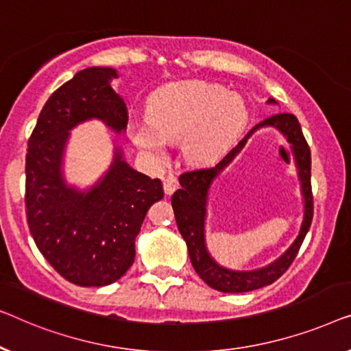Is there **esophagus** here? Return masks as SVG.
Instances as JSON below:
<instances>
[{"mask_svg": "<svg viewBox=\"0 0 351 351\" xmlns=\"http://www.w3.org/2000/svg\"><path fill=\"white\" fill-rule=\"evenodd\" d=\"M178 189V180L175 176H167L164 180V192L165 195H171Z\"/></svg>", "mask_w": 351, "mask_h": 351, "instance_id": "obj_1", "label": "esophagus"}]
</instances>
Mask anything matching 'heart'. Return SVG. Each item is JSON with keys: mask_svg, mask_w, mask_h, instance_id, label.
<instances>
[{"mask_svg": "<svg viewBox=\"0 0 351 351\" xmlns=\"http://www.w3.org/2000/svg\"><path fill=\"white\" fill-rule=\"evenodd\" d=\"M245 117L235 93L206 82H181L160 87L147 101V122L128 127L133 145L152 160L167 157L165 141H180L189 162H206L219 154Z\"/></svg>", "mask_w": 351, "mask_h": 351, "instance_id": "1", "label": "heart"}]
</instances>
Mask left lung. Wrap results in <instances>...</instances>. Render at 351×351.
<instances>
[{
  "instance_id": "8db88e82",
  "label": "left lung",
  "mask_w": 351,
  "mask_h": 351,
  "mask_svg": "<svg viewBox=\"0 0 351 351\" xmlns=\"http://www.w3.org/2000/svg\"><path fill=\"white\" fill-rule=\"evenodd\" d=\"M267 103H274L275 105L276 101L274 98H269ZM263 126L276 128L291 145L301 181V191L304 197V219L301 225L300 235L290 248L274 263L254 271H230L216 263L206 248L204 221L208 192L210 182L215 179V176L243 149L247 138L258 128ZM310 170H312V156H310V147L307 141H305L298 117L289 114V112H278V114L270 116L263 122H259V124H256L216 165L184 171L180 176L181 189H178L171 195V206H173L175 211L176 224L187 245L192 267L195 269V272L199 274L200 278L210 288L218 289L221 293H248V291L272 285L274 281L278 280L288 270L289 265L293 264L295 254H298L300 245H302L305 235H307L313 218V195L312 184H310Z\"/></svg>"
}]
</instances>
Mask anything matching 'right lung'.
Listing matches in <instances>:
<instances>
[{
	"label": "right lung",
	"mask_w": 351,
	"mask_h": 351,
	"mask_svg": "<svg viewBox=\"0 0 351 351\" xmlns=\"http://www.w3.org/2000/svg\"><path fill=\"white\" fill-rule=\"evenodd\" d=\"M114 68L90 66L58 87L39 112L28 140L25 205L38 250L63 278L77 286H106L135 259V239L154 202L160 180L133 170L114 146L105 175L86 191L63 176L70 132L98 119L114 133L127 128V106L112 90Z\"/></svg>",
	"instance_id": "1"
}]
</instances>
